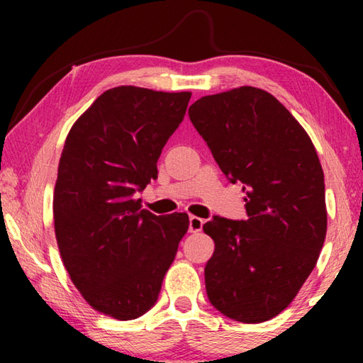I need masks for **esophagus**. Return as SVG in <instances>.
Instances as JSON below:
<instances>
[{"label": "esophagus", "mask_w": 363, "mask_h": 363, "mask_svg": "<svg viewBox=\"0 0 363 363\" xmlns=\"http://www.w3.org/2000/svg\"><path fill=\"white\" fill-rule=\"evenodd\" d=\"M203 224L205 220L196 218V216H190L189 218V232H200L201 229H203Z\"/></svg>", "instance_id": "obj_1"}]
</instances>
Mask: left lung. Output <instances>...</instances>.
Listing matches in <instances>:
<instances>
[{"label":"left lung","mask_w":363,"mask_h":363,"mask_svg":"<svg viewBox=\"0 0 363 363\" xmlns=\"http://www.w3.org/2000/svg\"><path fill=\"white\" fill-rule=\"evenodd\" d=\"M189 118L229 182L247 192V219L213 216L205 267L210 303L232 320L280 314L309 277L327 233L323 171L296 118L266 91L242 86L205 96Z\"/></svg>","instance_id":"8db88e82"}]
</instances>
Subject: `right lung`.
<instances>
[{"instance_id":"1","label":"right lung","mask_w":363,"mask_h":363,"mask_svg":"<svg viewBox=\"0 0 363 363\" xmlns=\"http://www.w3.org/2000/svg\"><path fill=\"white\" fill-rule=\"evenodd\" d=\"M192 93L118 86L101 94L67 136L54 189V229L70 279L88 303L118 320L155 306L186 213L155 216L136 192L155 179L164 144Z\"/></svg>"}]
</instances>
